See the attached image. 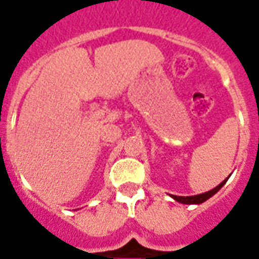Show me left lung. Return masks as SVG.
<instances>
[{"mask_svg": "<svg viewBox=\"0 0 259 259\" xmlns=\"http://www.w3.org/2000/svg\"><path fill=\"white\" fill-rule=\"evenodd\" d=\"M229 179V177H228ZM228 179H225V180L222 181L220 185H217V187L214 188V189H211V191L209 192H205V193H201V194H196V196H175V194H170V197L173 198V200H176L177 202H181V204H188V205H191V204H202L204 201H206L208 198H210L213 194H215L217 192L221 189L224 185H225V183L228 181Z\"/></svg>", "mask_w": 259, "mask_h": 259, "instance_id": "left-lung-1", "label": "left lung"}]
</instances>
